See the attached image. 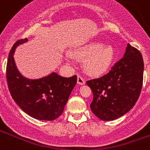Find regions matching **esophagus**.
I'll use <instances>...</instances> for the list:
<instances>
[{
	"label": "esophagus",
	"instance_id": "obj_1",
	"mask_svg": "<svg viewBox=\"0 0 150 150\" xmlns=\"http://www.w3.org/2000/svg\"><path fill=\"white\" fill-rule=\"evenodd\" d=\"M77 83L79 85H81V86H83V85H84L85 83H86L83 76H82L81 75H79V74L77 75Z\"/></svg>",
	"mask_w": 150,
	"mask_h": 150
}]
</instances>
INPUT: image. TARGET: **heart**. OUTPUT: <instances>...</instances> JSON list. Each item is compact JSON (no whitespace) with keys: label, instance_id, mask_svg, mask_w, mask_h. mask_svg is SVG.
Listing matches in <instances>:
<instances>
[{"label":"heart","instance_id":"obj_1","mask_svg":"<svg viewBox=\"0 0 150 150\" xmlns=\"http://www.w3.org/2000/svg\"><path fill=\"white\" fill-rule=\"evenodd\" d=\"M74 56L83 59V67L91 74H100L110 66L115 58L111 45H103L100 41H91L75 49Z\"/></svg>","mask_w":150,"mask_h":150}]
</instances>
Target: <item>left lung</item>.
Segmentation results:
<instances>
[{
  "instance_id": "8db88e82",
  "label": "left lung",
  "mask_w": 150,
  "mask_h": 150,
  "mask_svg": "<svg viewBox=\"0 0 150 150\" xmlns=\"http://www.w3.org/2000/svg\"><path fill=\"white\" fill-rule=\"evenodd\" d=\"M144 60L138 50L128 43L122 59L101 77L86 82L93 93L90 107L103 121L121 117L135 105L144 79Z\"/></svg>"
}]
</instances>
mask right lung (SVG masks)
<instances>
[{"label":"right lung","instance_id":"1","mask_svg":"<svg viewBox=\"0 0 150 150\" xmlns=\"http://www.w3.org/2000/svg\"><path fill=\"white\" fill-rule=\"evenodd\" d=\"M27 41V38L16 41L10 50L6 64L8 88L17 105L28 115L36 120L52 121L63 112L77 76L63 77L55 72L37 79L22 76L13 55L17 46Z\"/></svg>","mask_w":150,"mask_h":150}]
</instances>
